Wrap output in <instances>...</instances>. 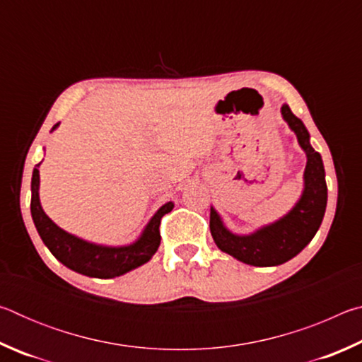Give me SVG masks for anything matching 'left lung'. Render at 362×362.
Wrapping results in <instances>:
<instances>
[{"mask_svg": "<svg viewBox=\"0 0 362 362\" xmlns=\"http://www.w3.org/2000/svg\"><path fill=\"white\" fill-rule=\"evenodd\" d=\"M283 118L296 132L297 140L306 153L303 174L305 188L298 203L289 214L272 225L262 226L250 235H233L214 207H211V235L217 247L240 262L254 267H274L291 260L302 252L316 231L320 230L327 204L326 174L321 155L310 145V134L286 105L281 107Z\"/></svg>", "mask_w": 362, "mask_h": 362, "instance_id": "left-lung-1", "label": "left lung"}]
</instances>
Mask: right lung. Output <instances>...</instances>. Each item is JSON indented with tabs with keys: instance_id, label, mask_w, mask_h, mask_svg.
<instances>
[{
	"instance_id": "add662e5",
	"label": "right lung",
	"mask_w": 362,
	"mask_h": 362,
	"mask_svg": "<svg viewBox=\"0 0 362 362\" xmlns=\"http://www.w3.org/2000/svg\"><path fill=\"white\" fill-rule=\"evenodd\" d=\"M59 126V122L52 127V131ZM41 164V163H40ZM40 164H36L32 177V217L36 230H38L42 243L51 250L52 255L59 262H62L66 268L73 272L81 273L90 278H115L121 276L131 269L137 268L148 262L159 247L161 235H159V225L163 216L173 211L174 203H169L159 207V211L151 217L148 225L145 226L142 235L136 243L129 246L108 247L99 244L88 243L66 233L49 218L42 211L40 203Z\"/></svg>"
}]
</instances>
